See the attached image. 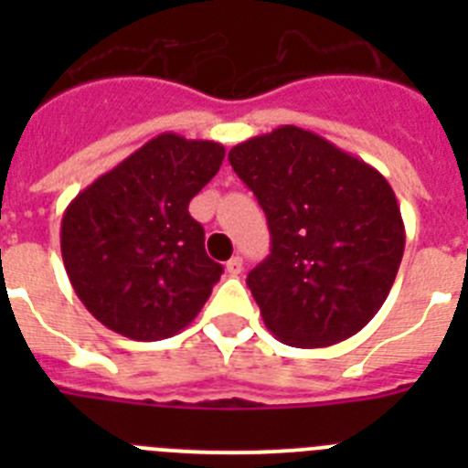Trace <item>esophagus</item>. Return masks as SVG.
Returning <instances> with one entry per match:
<instances>
[{"label": "esophagus", "mask_w": 468, "mask_h": 468, "mask_svg": "<svg viewBox=\"0 0 468 468\" xmlns=\"http://www.w3.org/2000/svg\"><path fill=\"white\" fill-rule=\"evenodd\" d=\"M227 271H229V276H239L243 271V260L239 258V255H234V258L227 262Z\"/></svg>", "instance_id": "34e87169"}]
</instances>
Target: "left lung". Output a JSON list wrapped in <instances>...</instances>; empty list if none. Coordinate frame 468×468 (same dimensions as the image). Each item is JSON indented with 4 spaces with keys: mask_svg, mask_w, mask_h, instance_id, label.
Wrapping results in <instances>:
<instances>
[{
    "mask_svg": "<svg viewBox=\"0 0 468 468\" xmlns=\"http://www.w3.org/2000/svg\"><path fill=\"white\" fill-rule=\"evenodd\" d=\"M229 164L270 225V258L246 281L270 333L314 349L366 328L394 285L405 248L387 177L297 126L231 147Z\"/></svg>",
    "mask_w": 468,
    "mask_h": 468,
    "instance_id": "obj_1",
    "label": "left lung"
}]
</instances>
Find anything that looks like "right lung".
Wrapping results in <instances>:
<instances>
[{"label":"right lung","instance_id":"add662e5","mask_svg":"<svg viewBox=\"0 0 468 468\" xmlns=\"http://www.w3.org/2000/svg\"><path fill=\"white\" fill-rule=\"evenodd\" d=\"M222 159L220 143L161 133L65 208V271L102 325L156 342L197 318L222 267L206 255L204 227L189 215V201Z\"/></svg>","mask_w":468,"mask_h":468}]
</instances>
